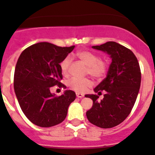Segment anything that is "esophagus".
I'll use <instances>...</instances> for the list:
<instances>
[{
  "mask_svg": "<svg viewBox=\"0 0 155 155\" xmlns=\"http://www.w3.org/2000/svg\"><path fill=\"white\" fill-rule=\"evenodd\" d=\"M76 97L79 98H82L84 97V94H80V93H76Z\"/></svg>",
  "mask_w": 155,
  "mask_h": 155,
  "instance_id": "esophagus-1",
  "label": "esophagus"
}]
</instances>
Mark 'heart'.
I'll use <instances>...</instances> for the list:
<instances>
[{"label": "heart", "instance_id": "heart-1", "mask_svg": "<svg viewBox=\"0 0 155 155\" xmlns=\"http://www.w3.org/2000/svg\"><path fill=\"white\" fill-rule=\"evenodd\" d=\"M78 58L87 66L86 73L91 75L95 79H101L107 73L108 64L107 61L100 59L99 56L94 52L87 50L80 51L76 53ZM72 63V58L67 56L61 62V70L63 74L67 75L70 70V65ZM91 81L87 78H72L69 80L68 85L75 91L82 93L88 87L91 85Z\"/></svg>", "mask_w": 155, "mask_h": 155}]
</instances>
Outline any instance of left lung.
<instances>
[{
	"mask_svg": "<svg viewBox=\"0 0 155 155\" xmlns=\"http://www.w3.org/2000/svg\"><path fill=\"white\" fill-rule=\"evenodd\" d=\"M92 48L108 53L112 63L107 77L94 89L98 94L105 91L104 99L98 101L97 95H85L93 101L86 116L94 125L111 128L123 122L134 107L141 84L140 64L131 50L115 42H107Z\"/></svg>",
	"mask_w": 155,
	"mask_h": 155,
	"instance_id": "left-lung-1",
	"label": "left lung"
}]
</instances>
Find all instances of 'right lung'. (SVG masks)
<instances>
[{"label": "right lung", "mask_w": 155, "mask_h": 155, "mask_svg": "<svg viewBox=\"0 0 155 155\" xmlns=\"http://www.w3.org/2000/svg\"><path fill=\"white\" fill-rule=\"evenodd\" d=\"M74 47L43 42L29 46L20 54L14 73V90L21 110L33 124L50 127L66 118L76 93L68 90L55 97L50 87H66L60 82L63 78L60 63Z\"/></svg>", "instance_id": "1"}]
</instances>
